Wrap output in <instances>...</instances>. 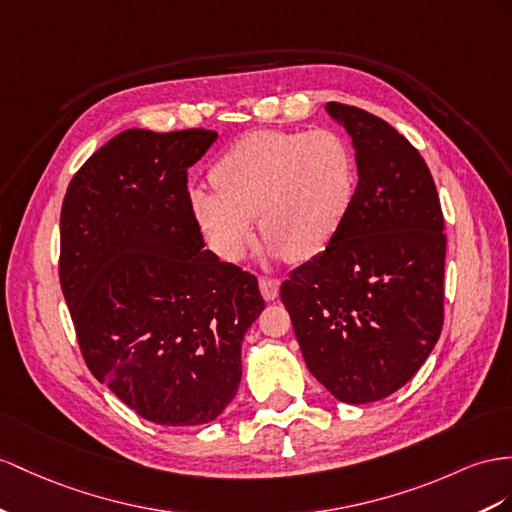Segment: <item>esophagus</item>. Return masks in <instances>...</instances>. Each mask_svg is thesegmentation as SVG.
Returning <instances> with one entry per match:
<instances>
[{
	"mask_svg": "<svg viewBox=\"0 0 512 512\" xmlns=\"http://www.w3.org/2000/svg\"><path fill=\"white\" fill-rule=\"evenodd\" d=\"M259 290H261V296H264V300H274L279 296V281L277 279H270V277H261L259 279Z\"/></svg>",
	"mask_w": 512,
	"mask_h": 512,
	"instance_id": "1",
	"label": "esophagus"
}]
</instances>
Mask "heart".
<instances>
[{"instance_id":"obj_1","label":"heart","mask_w":512,"mask_h":512,"mask_svg":"<svg viewBox=\"0 0 512 512\" xmlns=\"http://www.w3.org/2000/svg\"><path fill=\"white\" fill-rule=\"evenodd\" d=\"M216 190L188 192L190 212L218 257L242 261L255 244V218L272 259L309 261L333 242L355 199L357 168L329 129L253 131L212 168Z\"/></svg>"}]
</instances>
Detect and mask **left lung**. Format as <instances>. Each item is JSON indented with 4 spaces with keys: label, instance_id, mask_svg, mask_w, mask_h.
<instances>
[{
    "label": "left lung",
    "instance_id": "obj_1",
    "mask_svg": "<svg viewBox=\"0 0 512 512\" xmlns=\"http://www.w3.org/2000/svg\"><path fill=\"white\" fill-rule=\"evenodd\" d=\"M324 110L355 149V199L333 242L281 285V300L309 372L339 402L365 404L409 383L437 344L443 214L409 140L361 108Z\"/></svg>",
    "mask_w": 512,
    "mask_h": 512
}]
</instances>
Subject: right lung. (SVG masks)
<instances>
[{"mask_svg":"<svg viewBox=\"0 0 512 512\" xmlns=\"http://www.w3.org/2000/svg\"><path fill=\"white\" fill-rule=\"evenodd\" d=\"M216 131L125 129L71 179L60 285L84 361L140 417L201 426L227 409L242 342L264 311L257 279L203 251L188 168Z\"/></svg>","mask_w":512,"mask_h":512,"instance_id":"obj_1","label":"right lung"}]
</instances>
